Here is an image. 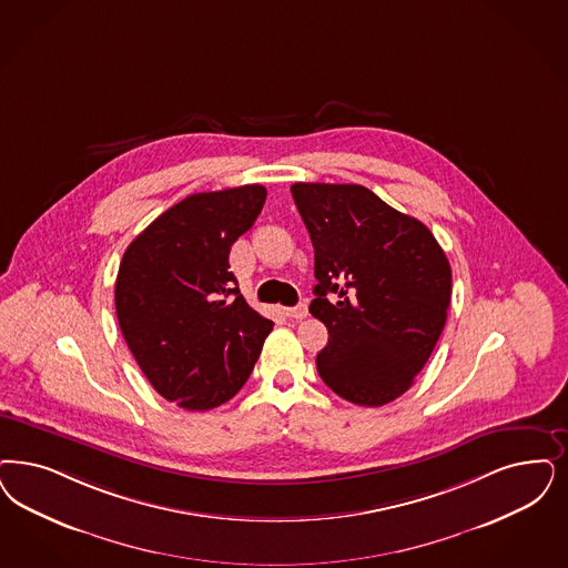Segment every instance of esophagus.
I'll list each match as a JSON object with an SVG mask.
<instances>
[{"label":"esophagus","mask_w":568,"mask_h":568,"mask_svg":"<svg viewBox=\"0 0 568 568\" xmlns=\"http://www.w3.org/2000/svg\"><path fill=\"white\" fill-rule=\"evenodd\" d=\"M285 313H287V316H290V318H295V321H297V318H304V316L308 314V306H306V304H297V306H292V308H287Z\"/></svg>","instance_id":"34e87169"}]
</instances>
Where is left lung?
Listing matches in <instances>:
<instances>
[{"mask_svg": "<svg viewBox=\"0 0 568 568\" xmlns=\"http://www.w3.org/2000/svg\"><path fill=\"white\" fill-rule=\"evenodd\" d=\"M314 247L316 356L337 396L382 407L409 390L445 329L450 266L430 229L361 184L295 182Z\"/></svg>", "mask_w": 568, "mask_h": 568, "instance_id": "left-lung-1", "label": "left lung"}]
</instances>
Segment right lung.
<instances>
[{
	"label": "right lung",
	"instance_id": "obj_1",
	"mask_svg": "<svg viewBox=\"0 0 568 568\" xmlns=\"http://www.w3.org/2000/svg\"><path fill=\"white\" fill-rule=\"evenodd\" d=\"M266 189L195 193L153 220L119 264L115 311L151 386L186 412H207L243 388L273 321L236 287L229 254L254 226Z\"/></svg>",
	"mask_w": 568,
	"mask_h": 568
}]
</instances>
